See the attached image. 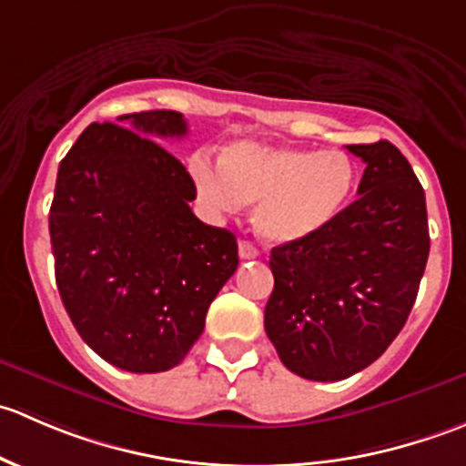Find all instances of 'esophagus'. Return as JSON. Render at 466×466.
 Listing matches in <instances>:
<instances>
[{
  "label": "esophagus",
  "mask_w": 466,
  "mask_h": 466,
  "mask_svg": "<svg viewBox=\"0 0 466 466\" xmlns=\"http://www.w3.org/2000/svg\"><path fill=\"white\" fill-rule=\"evenodd\" d=\"M238 257H241V259H257V257H259V250H257L255 243L241 241L238 243Z\"/></svg>",
  "instance_id": "1"
}]
</instances>
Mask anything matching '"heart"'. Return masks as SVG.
I'll list each match as a JSON object with an SVG mask.
<instances>
[{"label": "heart", "instance_id": "obj_1", "mask_svg": "<svg viewBox=\"0 0 466 466\" xmlns=\"http://www.w3.org/2000/svg\"><path fill=\"white\" fill-rule=\"evenodd\" d=\"M189 173L198 198L214 214L255 203L252 225L268 243L290 246L331 228L354 198L359 167L340 148L313 150L234 142L220 164L196 153Z\"/></svg>", "mask_w": 466, "mask_h": 466}]
</instances>
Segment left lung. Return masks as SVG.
Here are the masks:
<instances>
[{
	"mask_svg": "<svg viewBox=\"0 0 466 466\" xmlns=\"http://www.w3.org/2000/svg\"><path fill=\"white\" fill-rule=\"evenodd\" d=\"M347 150L365 162L359 198L316 238L270 252L263 324L281 363L309 380H342L388 350L431 250L424 189L401 150L388 139Z\"/></svg>",
	"mask_w": 466,
	"mask_h": 466,
	"instance_id": "obj_1",
	"label": "left lung"
}]
</instances>
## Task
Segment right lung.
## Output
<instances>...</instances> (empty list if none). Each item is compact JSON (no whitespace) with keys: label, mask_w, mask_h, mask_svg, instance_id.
<instances>
[{"label":"right lung","mask_w":466,"mask_h":466,"mask_svg":"<svg viewBox=\"0 0 466 466\" xmlns=\"http://www.w3.org/2000/svg\"><path fill=\"white\" fill-rule=\"evenodd\" d=\"M89 124L58 167L49 211L56 284L103 360L135 374L182 363L238 266L237 237L196 218V185L155 139L182 137L180 112Z\"/></svg>","instance_id":"right-lung-1"}]
</instances>
